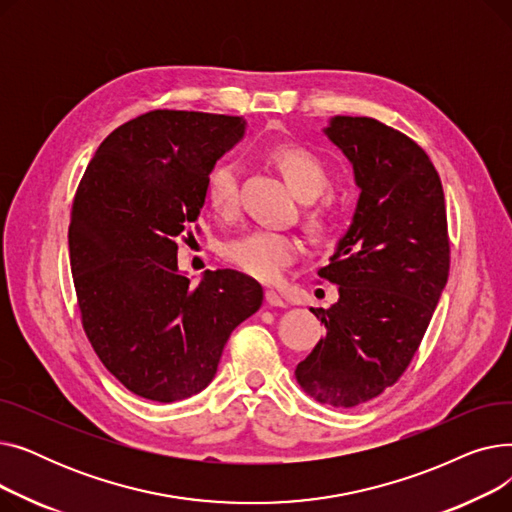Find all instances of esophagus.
Segmentation results:
<instances>
[{
  "label": "esophagus",
  "instance_id": "obj_1",
  "mask_svg": "<svg viewBox=\"0 0 512 512\" xmlns=\"http://www.w3.org/2000/svg\"><path fill=\"white\" fill-rule=\"evenodd\" d=\"M265 303L272 305V307H284V299L276 290H265Z\"/></svg>",
  "mask_w": 512,
  "mask_h": 512
}]
</instances>
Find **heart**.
<instances>
[{
	"label": "heart",
	"instance_id": "b5f03b06",
	"mask_svg": "<svg viewBox=\"0 0 512 512\" xmlns=\"http://www.w3.org/2000/svg\"><path fill=\"white\" fill-rule=\"evenodd\" d=\"M272 164L282 172L288 186L301 199L311 201L326 191L330 182L328 168L315 153L299 145H280L270 153ZM207 203L220 215H232L238 205V170L234 164H222L207 178ZM336 209L332 201L315 203L307 211V226L315 234L332 228ZM303 251L301 240L292 234L272 230H251L230 238L224 245V257L240 270L261 282H276L286 267Z\"/></svg>",
	"mask_w": 512,
	"mask_h": 512
}]
</instances>
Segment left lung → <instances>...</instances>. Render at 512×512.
<instances>
[{
	"instance_id": "1",
	"label": "left lung",
	"mask_w": 512,
	"mask_h": 512,
	"mask_svg": "<svg viewBox=\"0 0 512 512\" xmlns=\"http://www.w3.org/2000/svg\"><path fill=\"white\" fill-rule=\"evenodd\" d=\"M324 132L361 195L317 272L338 284L330 309H311L326 338L294 375L321 405L353 409L396 384L423 340L450 270L446 203L432 159L407 134L365 116H334Z\"/></svg>"
}]
</instances>
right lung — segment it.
Returning a JSON list of instances; mask_svg holds the SVG:
<instances>
[{"label":"right lung","mask_w":512,"mask_h":512,"mask_svg":"<svg viewBox=\"0 0 512 512\" xmlns=\"http://www.w3.org/2000/svg\"><path fill=\"white\" fill-rule=\"evenodd\" d=\"M245 120L153 110L118 126L85 170L70 213V265L83 330L114 378L155 402L213 380L232 330L263 303L236 270L178 272L176 240L197 222L207 178Z\"/></svg>","instance_id":"add662e5"}]
</instances>
